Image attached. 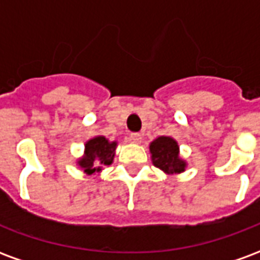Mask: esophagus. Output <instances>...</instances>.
<instances>
[{
  "label": "esophagus",
  "mask_w": 260,
  "mask_h": 260,
  "mask_svg": "<svg viewBox=\"0 0 260 260\" xmlns=\"http://www.w3.org/2000/svg\"><path fill=\"white\" fill-rule=\"evenodd\" d=\"M129 141L132 142V143H141L142 135L141 134H138V132H134V134H131L129 135Z\"/></svg>",
  "instance_id": "34e87169"
}]
</instances>
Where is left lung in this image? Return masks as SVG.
Instances as JSON below:
<instances>
[{
	"mask_svg": "<svg viewBox=\"0 0 260 260\" xmlns=\"http://www.w3.org/2000/svg\"><path fill=\"white\" fill-rule=\"evenodd\" d=\"M153 164L166 174H180L185 171V160L180 157V146L170 136H158L150 143Z\"/></svg>",
	"mask_w": 260,
	"mask_h": 260,
	"instance_id": "8db88e82",
	"label": "left lung"
}]
</instances>
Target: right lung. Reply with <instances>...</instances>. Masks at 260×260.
Instances as JSON below:
<instances>
[{
  "label": "right lung",
  "mask_w": 260,
  "mask_h": 260,
  "mask_svg": "<svg viewBox=\"0 0 260 260\" xmlns=\"http://www.w3.org/2000/svg\"><path fill=\"white\" fill-rule=\"evenodd\" d=\"M117 142H110L104 136H96L86 142L85 154L78 160V166L86 174L100 173L106 166L113 163Z\"/></svg>",
  "instance_id": "right-lung-1"
}]
</instances>
